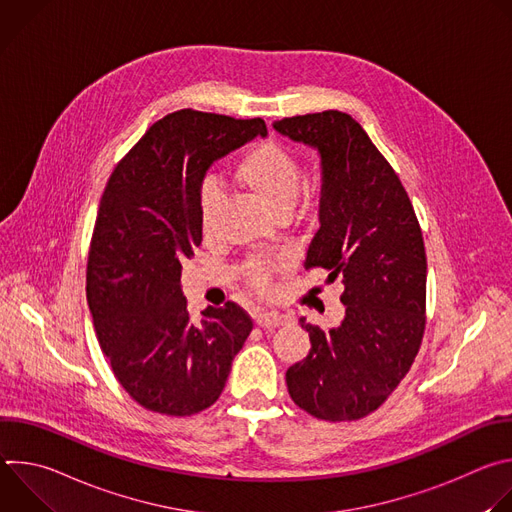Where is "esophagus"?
Masks as SVG:
<instances>
[{
  "instance_id": "esophagus-1",
  "label": "esophagus",
  "mask_w": 512,
  "mask_h": 512,
  "mask_svg": "<svg viewBox=\"0 0 512 512\" xmlns=\"http://www.w3.org/2000/svg\"><path fill=\"white\" fill-rule=\"evenodd\" d=\"M289 322V316L285 314H279V312H267V310H261L255 314V324L265 328V330H271V328H277V326H283Z\"/></svg>"
}]
</instances>
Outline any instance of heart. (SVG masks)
<instances>
[{
  "label": "heart",
  "mask_w": 512,
  "mask_h": 512,
  "mask_svg": "<svg viewBox=\"0 0 512 512\" xmlns=\"http://www.w3.org/2000/svg\"><path fill=\"white\" fill-rule=\"evenodd\" d=\"M237 184L247 190L271 216L289 214L302 188V166L296 154L277 141H263L251 148L235 168ZM225 196L214 184H206L200 194V227L212 235ZM249 277L257 289H267L271 263L255 261L249 265Z\"/></svg>",
  "instance_id": "1"
}]
</instances>
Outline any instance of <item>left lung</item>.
<instances>
[{
	"mask_svg": "<svg viewBox=\"0 0 512 512\" xmlns=\"http://www.w3.org/2000/svg\"><path fill=\"white\" fill-rule=\"evenodd\" d=\"M273 129L320 156V229L304 267H324L328 281L344 285V318L336 328L300 320L312 346L287 369V391L318 419H360L397 389L423 338L421 229L399 176L350 115L285 117Z\"/></svg>",
	"mask_w": 512,
	"mask_h": 512,
	"instance_id": "left-lung-1",
	"label": "left lung"
}]
</instances>
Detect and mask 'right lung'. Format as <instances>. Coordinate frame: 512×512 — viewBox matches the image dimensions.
Returning a JSON list of instances; mask_svg holds the SVG:
<instances>
[{
  "mask_svg": "<svg viewBox=\"0 0 512 512\" xmlns=\"http://www.w3.org/2000/svg\"><path fill=\"white\" fill-rule=\"evenodd\" d=\"M263 119L182 109L154 123L103 192L87 265V302L121 387L145 409L192 415L221 397L253 330L229 302L190 322L182 263L202 243L208 168L255 137Z\"/></svg>",
  "mask_w": 512,
  "mask_h": 512,
  "instance_id": "right-lung-1",
  "label": "right lung"
}]
</instances>
